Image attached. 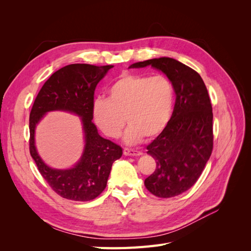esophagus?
<instances>
[{"label": "esophagus", "instance_id": "obj_1", "mask_svg": "<svg viewBox=\"0 0 251 251\" xmlns=\"http://www.w3.org/2000/svg\"><path fill=\"white\" fill-rule=\"evenodd\" d=\"M124 154L126 156H140L142 153L140 151H135V150H132V149H124Z\"/></svg>", "mask_w": 251, "mask_h": 251}]
</instances>
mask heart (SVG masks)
<instances>
[{"label": "heart", "instance_id": "1", "mask_svg": "<svg viewBox=\"0 0 251 251\" xmlns=\"http://www.w3.org/2000/svg\"><path fill=\"white\" fill-rule=\"evenodd\" d=\"M174 102V87L164 75L126 73L109 88V98H96L93 116L96 125L111 138L119 137L127 120L130 126L125 140L135 144L165 130Z\"/></svg>", "mask_w": 251, "mask_h": 251}]
</instances>
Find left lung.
<instances>
[{"label": "left lung", "mask_w": 251, "mask_h": 251, "mask_svg": "<svg viewBox=\"0 0 251 251\" xmlns=\"http://www.w3.org/2000/svg\"><path fill=\"white\" fill-rule=\"evenodd\" d=\"M149 65L172 81L176 102L168 126L147 147V153L156 160V170L144 180V185L159 198H172L196 183L211 155L212 108L203 79L192 68L171 57L148 59L130 67Z\"/></svg>", "instance_id": "8db88e82"}]
</instances>
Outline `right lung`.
Masks as SVG:
<instances>
[{
    "instance_id": "right-lung-1",
    "label": "right lung",
    "mask_w": 251,
    "mask_h": 251,
    "mask_svg": "<svg viewBox=\"0 0 251 251\" xmlns=\"http://www.w3.org/2000/svg\"><path fill=\"white\" fill-rule=\"evenodd\" d=\"M113 66L72 64L60 68L44 83L29 116V151L37 170L57 195L73 201H90L107 186L113 162L123 149L98 134L92 121L94 92L97 83ZM63 109L82 117L86 146L81 161L70 170H53L42 161L34 146V130L49 110Z\"/></svg>"
}]
</instances>
